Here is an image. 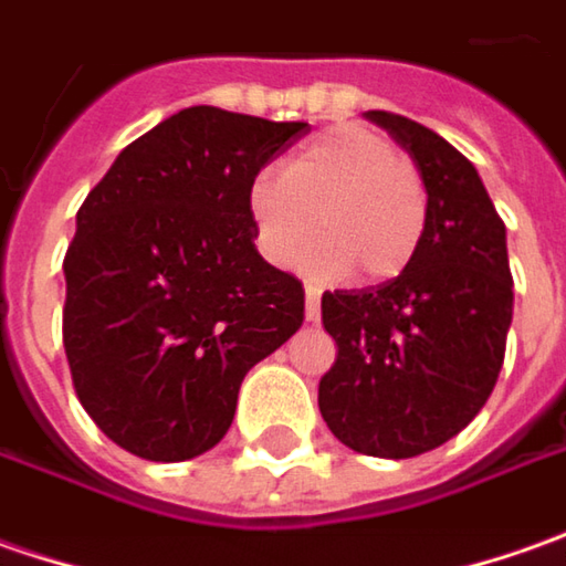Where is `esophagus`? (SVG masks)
I'll use <instances>...</instances> for the list:
<instances>
[{"label":"esophagus","instance_id":"1","mask_svg":"<svg viewBox=\"0 0 566 566\" xmlns=\"http://www.w3.org/2000/svg\"><path fill=\"white\" fill-rule=\"evenodd\" d=\"M306 322H319V287L306 284Z\"/></svg>","mask_w":566,"mask_h":566}]
</instances>
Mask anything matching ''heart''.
Listing matches in <instances>:
<instances>
[{"mask_svg":"<svg viewBox=\"0 0 566 566\" xmlns=\"http://www.w3.org/2000/svg\"><path fill=\"white\" fill-rule=\"evenodd\" d=\"M250 212L269 263H294L319 224L322 238L303 256L310 272L342 279L357 269L363 282H388L417 256L429 197L388 137L342 125L313 137L282 171H263Z\"/></svg>","mask_w":566,"mask_h":566,"instance_id":"b5f03b06","label":"heart"}]
</instances>
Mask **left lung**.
Returning a JSON list of instances; mask_svg holds the SVG:
<instances>
[{
	"label": "left lung",
	"mask_w": 566,
	"mask_h": 566,
	"mask_svg": "<svg viewBox=\"0 0 566 566\" xmlns=\"http://www.w3.org/2000/svg\"><path fill=\"white\" fill-rule=\"evenodd\" d=\"M417 163L426 234L398 279L325 291L322 325L338 357L319 379L332 436L369 458H417L467 429L495 388L514 279L504 222L473 163L436 130L366 112Z\"/></svg>",
	"instance_id": "1"
}]
</instances>
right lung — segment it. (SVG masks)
Wrapping results in <instances>:
<instances>
[{"label":"right lung","instance_id":"1","mask_svg":"<svg viewBox=\"0 0 566 566\" xmlns=\"http://www.w3.org/2000/svg\"><path fill=\"white\" fill-rule=\"evenodd\" d=\"M306 122L181 108L127 144L77 209L62 342L118 448L175 463L224 439L244 376L303 322V284L256 253L250 190Z\"/></svg>","mask_w":566,"mask_h":566}]
</instances>
